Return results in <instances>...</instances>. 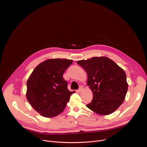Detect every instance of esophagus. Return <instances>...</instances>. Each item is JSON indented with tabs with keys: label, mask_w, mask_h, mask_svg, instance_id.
Masks as SVG:
<instances>
[{
	"label": "esophagus",
	"mask_w": 147,
	"mask_h": 147,
	"mask_svg": "<svg viewBox=\"0 0 147 147\" xmlns=\"http://www.w3.org/2000/svg\"><path fill=\"white\" fill-rule=\"evenodd\" d=\"M82 90H83V87H82V86H80V87H79V89H78V92H81Z\"/></svg>",
	"instance_id": "esophagus-1"
}]
</instances>
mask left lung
Segmentation results:
<instances>
[{"label":"left lung","mask_w":147,"mask_h":147,"mask_svg":"<svg viewBox=\"0 0 147 147\" xmlns=\"http://www.w3.org/2000/svg\"><path fill=\"white\" fill-rule=\"evenodd\" d=\"M77 63L88 74L87 84L93 93L86 106L93 112L108 115L122 104L128 90L126 74L115 62L107 57H94Z\"/></svg>","instance_id":"obj_1"}]
</instances>
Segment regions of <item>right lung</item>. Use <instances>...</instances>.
Listing matches in <instances>:
<instances>
[{"label":"right lung","instance_id":"add662e5","mask_svg":"<svg viewBox=\"0 0 147 147\" xmlns=\"http://www.w3.org/2000/svg\"><path fill=\"white\" fill-rule=\"evenodd\" d=\"M73 60H47L38 65L27 82V99L40 115L52 117L61 113L75 91H69L68 82L63 77Z\"/></svg>","mask_w":147,"mask_h":147}]
</instances>
